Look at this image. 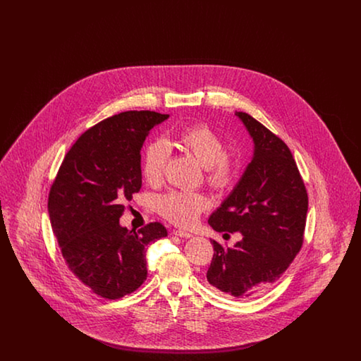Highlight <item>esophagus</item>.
<instances>
[{"label": "esophagus", "mask_w": 361, "mask_h": 361, "mask_svg": "<svg viewBox=\"0 0 361 361\" xmlns=\"http://www.w3.org/2000/svg\"><path fill=\"white\" fill-rule=\"evenodd\" d=\"M174 235L181 237V238H190V237H193L190 233L185 231V230H176V231H174Z\"/></svg>", "instance_id": "1"}]
</instances>
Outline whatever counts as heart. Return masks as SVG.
Here are the masks:
<instances>
[{
    "label": "heart",
    "mask_w": 361,
    "mask_h": 361,
    "mask_svg": "<svg viewBox=\"0 0 361 361\" xmlns=\"http://www.w3.org/2000/svg\"><path fill=\"white\" fill-rule=\"evenodd\" d=\"M178 140L206 168V180L211 188L224 192L235 184L238 161L226 153L224 140L218 133L206 124H195L184 128ZM169 155L171 149L165 140L159 139L147 145L142 159V173L147 183L158 184L162 180ZM207 208L208 199L199 192L171 190L157 199L158 212L181 227L196 224Z\"/></svg>",
    "instance_id": "b5f03b06"
}]
</instances>
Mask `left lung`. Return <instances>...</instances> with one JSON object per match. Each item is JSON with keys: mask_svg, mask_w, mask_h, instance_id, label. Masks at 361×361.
<instances>
[{"mask_svg": "<svg viewBox=\"0 0 361 361\" xmlns=\"http://www.w3.org/2000/svg\"><path fill=\"white\" fill-rule=\"evenodd\" d=\"M255 140L240 183L208 219L218 233H240L234 247L214 245L211 286L238 299L267 291L300 252L309 196L288 146L245 112H235Z\"/></svg>", "mask_w": 361, "mask_h": 361, "instance_id": "left-lung-1", "label": "left lung"}]
</instances>
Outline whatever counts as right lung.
I'll use <instances>...</instances> for the list:
<instances>
[{
	"label": "right lung",
	"mask_w": 361,
	"mask_h": 361,
	"mask_svg": "<svg viewBox=\"0 0 361 361\" xmlns=\"http://www.w3.org/2000/svg\"><path fill=\"white\" fill-rule=\"evenodd\" d=\"M169 115L127 111L86 130L71 146L49 193L52 231L70 271L93 293L121 299L147 277L146 247L168 235L152 222L127 230L124 203L142 187L140 150Z\"/></svg>",
	"instance_id": "right-lung-1"
}]
</instances>
